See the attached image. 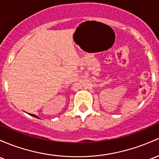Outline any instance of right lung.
Masks as SVG:
<instances>
[{
    "label": "right lung",
    "instance_id": "obj_1",
    "mask_svg": "<svg viewBox=\"0 0 159 159\" xmlns=\"http://www.w3.org/2000/svg\"><path fill=\"white\" fill-rule=\"evenodd\" d=\"M28 114L29 115V116H33V117H35V118H38V117L37 116H35V115H33V114H30V113H28Z\"/></svg>",
    "mask_w": 159,
    "mask_h": 159
}]
</instances>
